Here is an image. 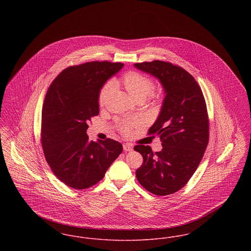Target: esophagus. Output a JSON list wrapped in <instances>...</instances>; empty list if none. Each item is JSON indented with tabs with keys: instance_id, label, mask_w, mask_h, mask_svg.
Returning <instances> with one entry per match:
<instances>
[{
	"instance_id": "34e87169",
	"label": "esophagus",
	"mask_w": 251,
	"mask_h": 251,
	"mask_svg": "<svg viewBox=\"0 0 251 251\" xmlns=\"http://www.w3.org/2000/svg\"><path fill=\"white\" fill-rule=\"evenodd\" d=\"M123 150L125 151H132V146L130 144H124L123 145Z\"/></svg>"
}]
</instances>
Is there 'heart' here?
Masks as SVG:
<instances>
[{"label":"heart","instance_id":"1","mask_svg":"<svg viewBox=\"0 0 251 251\" xmlns=\"http://www.w3.org/2000/svg\"><path fill=\"white\" fill-rule=\"evenodd\" d=\"M113 84L115 86L123 87L134 101L146 100L151 93L153 88V84L151 79L139 72H135L126 73L120 79L115 80ZM112 85L110 84H105L101 88L99 95V103L100 106H103L107 102L108 98L112 93ZM136 125V121L124 122L120 125V130L124 133H129L131 128L135 127Z\"/></svg>","mask_w":251,"mask_h":251}]
</instances>
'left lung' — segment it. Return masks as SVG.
Segmentation results:
<instances>
[{
	"instance_id": "left-lung-1",
	"label": "left lung",
	"mask_w": 251,
	"mask_h": 251,
	"mask_svg": "<svg viewBox=\"0 0 251 251\" xmlns=\"http://www.w3.org/2000/svg\"><path fill=\"white\" fill-rule=\"evenodd\" d=\"M137 70L159 80L165 99L149 134L158 135L161 151L138 145L143 156L136 178L148 191L167 196L181 189L199 167L209 141V121L202 91L194 77L171 63L155 60L136 63Z\"/></svg>"
}]
</instances>
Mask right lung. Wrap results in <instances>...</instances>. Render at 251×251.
Masks as SVG:
<instances>
[{
  "mask_svg": "<svg viewBox=\"0 0 251 251\" xmlns=\"http://www.w3.org/2000/svg\"><path fill=\"white\" fill-rule=\"evenodd\" d=\"M123 66L96 61L70 67L49 87L42 108V148L54 175L72 188L99 182L122 152L116 140L89 141L86 130L87 122L99 115L101 87Z\"/></svg>",
  "mask_w": 251,
  "mask_h": 251,
  "instance_id": "obj_1",
  "label": "right lung"
}]
</instances>
